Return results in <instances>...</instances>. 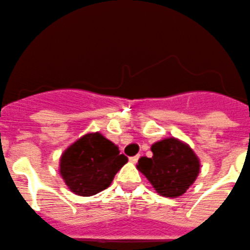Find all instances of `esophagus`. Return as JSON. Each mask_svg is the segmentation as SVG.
<instances>
[{
    "instance_id": "34e87169",
    "label": "esophagus",
    "mask_w": 250,
    "mask_h": 250,
    "mask_svg": "<svg viewBox=\"0 0 250 250\" xmlns=\"http://www.w3.org/2000/svg\"><path fill=\"white\" fill-rule=\"evenodd\" d=\"M139 158H140V154H137V156H134V157H130L129 158V161L131 163H136L137 161H139Z\"/></svg>"
}]
</instances>
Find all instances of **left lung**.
Segmentation results:
<instances>
[{
    "label": "left lung",
    "mask_w": 250,
    "mask_h": 250,
    "mask_svg": "<svg viewBox=\"0 0 250 250\" xmlns=\"http://www.w3.org/2000/svg\"><path fill=\"white\" fill-rule=\"evenodd\" d=\"M153 156L141 157L136 168L165 198L187 192L200 173V159L191 147L177 137H167L151 146Z\"/></svg>",
    "instance_id": "left-lung-1"
}]
</instances>
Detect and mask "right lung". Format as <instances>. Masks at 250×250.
Returning a JSON list of instances; mask_svg holds the SVG:
<instances>
[{
    "label": "right lung",
    "mask_w": 250,
    "mask_h": 250,
    "mask_svg": "<svg viewBox=\"0 0 250 250\" xmlns=\"http://www.w3.org/2000/svg\"><path fill=\"white\" fill-rule=\"evenodd\" d=\"M127 157L101 132H88L60 157V175L68 189L80 196H92L106 189Z\"/></svg>",
    "instance_id": "obj_1"
}]
</instances>
